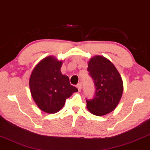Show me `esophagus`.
Segmentation results:
<instances>
[{"label":"esophagus","instance_id":"obj_1","mask_svg":"<svg viewBox=\"0 0 150 150\" xmlns=\"http://www.w3.org/2000/svg\"><path fill=\"white\" fill-rule=\"evenodd\" d=\"M76 87H77L78 89H79V91H80L82 89V84L80 83H79L76 85Z\"/></svg>","mask_w":150,"mask_h":150}]
</instances>
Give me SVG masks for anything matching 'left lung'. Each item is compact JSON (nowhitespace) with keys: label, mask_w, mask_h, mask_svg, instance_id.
Instances as JSON below:
<instances>
[{"label":"left lung","mask_w":150,"mask_h":150,"mask_svg":"<svg viewBox=\"0 0 150 150\" xmlns=\"http://www.w3.org/2000/svg\"><path fill=\"white\" fill-rule=\"evenodd\" d=\"M87 70L94 80L95 97L86 101V108L95 116H103L116 109L122 97L123 82L114 65L101 55L91 57Z\"/></svg>","instance_id":"obj_1"}]
</instances>
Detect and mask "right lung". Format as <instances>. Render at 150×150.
Instances as JSON below:
<instances>
[{
	"label": "right lung",
	"instance_id": "right-lung-1",
	"mask_svg": "<svg viewBox=\"0 0 150 150\" xmlns=\"http://www.w3.org/2000/svg\"><path fill=\"white\" fill-rule=\"evenodd\" d=\"M63 61L50 55L40 61L29 79L31 95L40 110L55 114L64 107L66 99L77 92L71 85L68 76L62 74Z\"/></svg>",
	"mask_w": 150,
	"mask_h": 150
}]
</instances>
